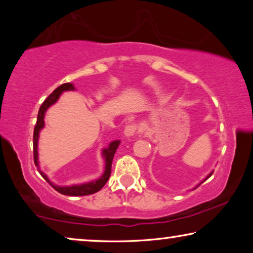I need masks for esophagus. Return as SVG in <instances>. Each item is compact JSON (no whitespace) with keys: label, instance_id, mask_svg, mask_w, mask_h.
Segmentation results:
<instances>
[{"label":"esophagus","instance_id":"34e87169","mask_svg":"<svg viewBox=\"0 0 253 253\" xmlns=\"http://www.w3.org/2000/svg\"><path fill=\"white\" fill-rule=\"evenodd\" d=\"M139 131L140 130H139V126H138V124L131 123L126 127V131H124V133H126V137H131V136H133V134H136L137 132H139Z\"/></svg>","mask_w":253,"mask_h":253}]
</instances>
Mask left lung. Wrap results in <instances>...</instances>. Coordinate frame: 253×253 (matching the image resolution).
Masks as SVG:
<instances>
[{
  "label": "left lung",
  "mask_w": 253,
  "mask_h": 253,
  "mask_svg": "<svg viewBox=\"0 0 253 253\" xmlns=\"http://www.w3.org/2000/svg\"><path fill=\"white\" fill-rule=\"evenodd\" d=\"M212 174H213V172H211V174H210V175H209V176H207V177H206V178H205V179H204V181H203V182H202V183H204V182H205V181H206V179H207V178H209V177H210V176H211V175H212ZM202 183H200V184H202ZM200 184H199V185H200Z\"/></svg>",
  "instance_id": "1"
}]
</instances>
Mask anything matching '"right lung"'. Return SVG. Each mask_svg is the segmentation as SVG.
Instances as JSON below:
<instances>
[{"mask_svg":"<svg viewBox=\"0 0 253 253\" xmlns=\"http://www.w3.org/2000/svg\"><path fill=\"white\" fill-rule=\"evenodd\" d=\"M70 89H75L74 85L70 84V83H65V84H62L61 86L55 89V91L51 93V94L48 96V98L44 100L42 105H41L39 113H38V119H37V124L34 126V132H33V159H34V164H36L38 171L40 172L41 176L46 179V181L49 183V184L53 186V188L56 190L57 192L62 193V195L65 196H87V195H92V193L98 192L99 190H101L103 188V185L106 184L107 181H108L110 172H112V162H113V158L114 154L117 150L120 145V140H115L113 143H110L108 148H105L102 151L103 158H105L106 161V167H105V172L103 175L96 181L89 182V183H85V184H81V185H71V186H57L54 185L53 183L49 182V179L46 175L43 174L42 171L40 170L39 168V162H38V139H39V132L40 130L42 129L44 126L43 119H44V113L46 110L49 108V107L57 101L58 96L61 95L62 92L64 91H70Z\"/></svg>","mask_w":253,"mask_h":253,"instance_id":"right-lung-1","label":"right lung"}]
</instances>
